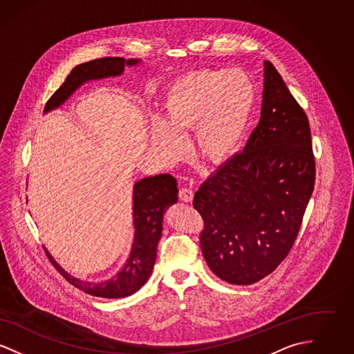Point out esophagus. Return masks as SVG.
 I'll list each match as a JSON object with an SVG mask.
<instances>
[{
	"label": "esophagus",
	"mask_w": 354,
	"mask_h": 354,
	"mask_svg": "<svg viewBox=\"0 0 354 354\" xmlns=\"http://www.w3.org/2000/svg\"><path fill=\"white\" fill-rule=\"evenodd\" d=\"M179 198H180V201H183L185 203L192 202V199H194V191L189 188V187H183V188H180V191H179Z\"/></svg>",
	"instance_id": "1"
}]
</instances>
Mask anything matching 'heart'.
<instances>
[{"label": "heart", "mask_w": 354, "mask_h": 354, "mask_svg": "<svg viewBox=\"0 0 354 354\" xmlns=\"http://www.w3.org/2000/svg\"><path fill=\"white\" fill-rule=\"evenodd\" d=\"M254 101L252 78L241 68L191 73L167 88L162 104L167 120L152 119V147L175 163L185 152L179 133L191 130L199 155L212 163L223 162L245 133Z\"/></svg>", "instance_id": "1"}]
</instances>
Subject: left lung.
Masks as SVG:
<instances>
[{
  "instance_id": "8db88e82",
  "label": "left lung",
  "mask_w": 354,
  "mask_h": 354,
  "mask_svg": "<svg viewBox=\"0 0 354 354\" xmlns=\"http://www.w3.org/2000/svg\"><path fill=\"white\" fill-rule=\"evenodd\" d=\"M261 118L243 152L198 189L203 256L219 279L250 286L279 267L299 235L316 179L309 120L264 62Z\"/></svg>"
}]
</instances>
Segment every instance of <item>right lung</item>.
<instances>
[{"label":"right lung","instance_id":"1","mask_svg":"<svg viewBox=\"0 0 354 354\" xmlns=\"http://www.w3.org/2000/svg\"><path fill=\"white\" fill-rule=\"evenodd\" d=\"M138 59L126 61L122 57L97 58L81 64L70 71L65 82L46 102L45 113L58 107L81 86L90 80H101L106 77H115L122 74L126 65H135ZM176 179L169 174H160L145 178L134 185V225L135 237L133 250L123 270L111 280L101 284L86 283L70 276L62 270L50 253L45 250L51 264L55 267L71 286L84 290L86 293L104 299H120L135 293L149 280L151 274L156 248L162 237L163 214L169 205L178 201Z\"/></svg>","mask_w":354,"mask_h":354}]
</instances>
